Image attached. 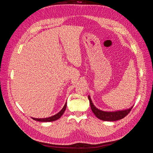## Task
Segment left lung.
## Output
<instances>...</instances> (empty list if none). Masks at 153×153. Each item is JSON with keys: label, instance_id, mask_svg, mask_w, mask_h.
<instances>
[{"label": "left lung", "instance_id": "obj_1", "mask_svg": "<svg viewBox=\"0 0 153 153\" xmlns=\"http://www.w3.org/2000/svg\"><path fill=\"white\" fill-rule=\"evenodd\" d=\"M88 98H89V100L92 112L95 114L96 117L105 121H117V120L122 119L130 112V111L133 108V106H131L130 108L124 110L116 111V112H105V111L98 109L96 106H94L92 102L90 96H88Z\"/></svg>", "mask_w": 153, "mask_h": 153}]
</instances>
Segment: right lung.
I'll return each mask as SVG.
<instances>
[{
  "label": "right lung",
  "instance_id": "obj_1",
  "mask_svg": "<svg viewBox=\"0 0 153 153\" xmlns=\"http://www.w3.org/2000/svg\"><path fill=\"white\" fill-rule=\"evenodd\" d=\"M66 105H67V103H65V105H64L61 111H60L59 113L53 115V116H51V117H47V118H41V119L33 118V117H32V118L34 120H35V121H39V122H51V121H56V120L59 119L60 117H61L62 116V115L64 114V111H65V110L66 108Z\"/></svg>",
  "mask_w": 153,
  "mask_h": 153
}]
</instances>
